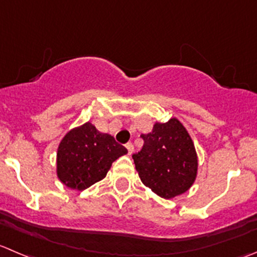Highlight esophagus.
<instances>
[{
  "label": "esophagus",
  "instance_id": "1",
  "mask_svg": "<svg viewBox=\"0 0 257 257\" xmlns=\"http://www.w3.org/2000/svg\"><path fill=\"white\" fill-rule=\"evenodd\" d=\"M126 149H128V154L129 156H132V154H133V152H134V147H133V144L132 143H128L126 144Z\"/></svg>",
  "mask_w": 257,
  "mask_h": 257
}]
</instances>
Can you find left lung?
<instances>
[{
  "label": "left lung",
  "instance_id": "left-lung-1",
  "mask_svg": "<svg viewBox=\"0 0 257 257\" xmlns=\"http://www.w3.org/2000/svg\"><path fill=\"white\" fill-rule=\"evenodd\" d=\"M141 137L144 146L133 159L144 186L166 200L188 191L197 177L198 157L183 124L177 118L156 121L151 133Z\"/></svg>",
  "mask_w": 257,
  "mask_h": 257
}]
</instances>
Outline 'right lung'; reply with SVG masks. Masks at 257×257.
<instances>
[{
    "mask_svg": "<svg viewBox=\"0 0 257 257\" xmlns=\"http://www.w3.org/2000/svg\"><path fill=\"white\" fill-rule=\"evenodd\" d=\"M128 153L110 134L100 133L86 121L70 129L56 153V174L68 188L84 191L105 178L111 163Z\"/></svg>",
    "mask_w": 257,
    "mask_h": 257,
    "instance_id": "1",
    "label": "right lung"
}]
</instances>
